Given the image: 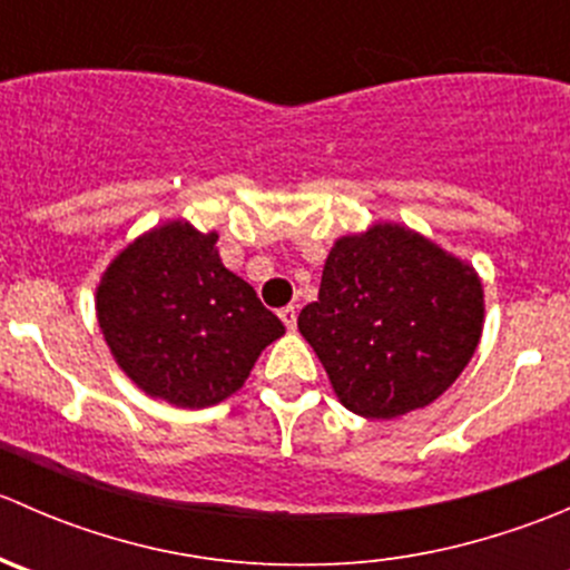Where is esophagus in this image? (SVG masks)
<instances>
[{"instance_id": "esophagus-1", "label": "esophagus", "mask_w": 570, "mask_h": 570, "mask_svg": "<svg viewBox=\"0 0 570 570\" xmlns=\"http://www.w3.org/2000/svg\"><path fill=\"white\" fill-rule=\"evenodd\" d=\"M278 317H281V322H284L286 327H289V331H295V325H297V312H295V306H284L278 312Z\"/></svg>"}]
</instances>
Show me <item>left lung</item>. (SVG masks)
<instances>
[{"mask_svg":"<svg viewBox=\"0 0 570 570\" xmlns=\"http://www.w3.org/2000/svg\"><path fill=\"white\" fill-rule=\"evenodd\" d=\"M485 301L471 264L396 223L336 239L320 297L297 317L338 402L396 419L439 400L480 344Z\"/></svg>","mask_w":570,"mask_h":570,"instance_id":"left-lung-1","label":"left lung"}]
</instances>
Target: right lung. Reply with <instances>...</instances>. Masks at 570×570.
Listing matches in <instances>:
<instances>
[{"instance_id":"obj_1","label":"right lung","mask_w":570,"mask_h":570,"mask_svg":"<svg viewBox=\"0 0 570 570\" xmlns=\"http://www.w3.org/2000/svg\"><path fill=\"white\" fill-rule=\"evenodd\" d=\"M217 234L170 220L126 245L96 289V314L120 370L154 400L209 407L248 381L284 322L223 267Z\"/></svg>"}]
</instances>
